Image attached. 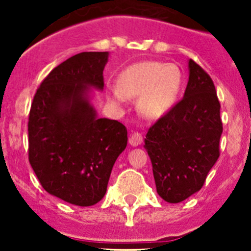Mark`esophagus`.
Instances as JSON below:
<instances>
[{
    "label": "esophagus",
    "instance_id": "34e87169",
    "mask_svg": "<svg viewBox=\"0 0 251 251\" xmlns=\"http://www.w3.org/2000/svg\"><path fill=\"white\" fill-rule=\"evenodd\" d=\"M142 141H143V138H142V134L138 132H134L130 134L129 137V145L132 146V147H137V146H139L142 143Z\"/></svg>",
    "mask_w": 251,
    "mask_h": 251
}]
</instances>
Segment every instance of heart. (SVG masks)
Segmentation results:
<instances>
[{
    "label": "heart",
    "instance_id": "b5f03b06",
    "mask_svg": "<svg viewBox=\"0 0 251 251\" xmlns=\"http://www.w3.org/2000/svg\"><path fill=\"white\" fill-rule=\"evenodd\" d=\"M117 83L108 92L115 104L138 97L139 112L150 119H159L178 103L185 74L176 64L141 61L124 69Z\"/></svg>",
    "mask_w": 251,
    "mask_h": 251
}]
</instances>
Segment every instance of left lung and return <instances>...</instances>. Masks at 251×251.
<instances>
[{"label": "left lung", "mask_w": 251, "mask_h": 251, "mask_svg": "<svg viewBox=\"0 0 251 251\" xmlns=\"http://www.w3.org/2000/svg\"><path fill=\"white\" fill-rule=\"evenodd\" d=\"M182 100L148 129L145 148L152 162L157 194L170 203L200 191L220 156V103L207 73L188 60Z\"/></svg>", "instance_id": "1"}]
</instances>
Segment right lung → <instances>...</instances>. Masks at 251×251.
<instances>
[{
	"instance_id": "obj_1",
	"label": "right lung",
	"mask_w": 251,
	"mask_h": 251,
	"mask_svg": "<svg viewBox=\"0 0 251 251\" xmlns=\"http://www.w3.org/2000/svg\"><path fill=\"white\" fill-rule=\"evenodd\" d=\"M109 52H80L51 70L28 115V161L46 192L92 206L106 192L112 168L127 147V128L99 118L93 92L103 90Z\"/></svg>"
}]
</instances>
